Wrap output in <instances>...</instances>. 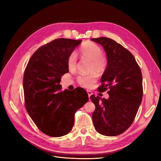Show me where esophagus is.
Here are the masks:
<instances>
[{
  "label": "esophagus",
  "mask_w": 161,
  "mask_h": 161,
  "mask_svg": "<svg viewBox=\"0 0 161 161\" xmlns=\"http://www.w3.org/2000/svg\"><path fill=\"white\" fill-rule=\"evenodd\" d=\"M87 93H88V95H89V99H90V97L92 95V92L91 91H87Z\"/></svg>",
  "instance_id": "1"
}]
</instances>
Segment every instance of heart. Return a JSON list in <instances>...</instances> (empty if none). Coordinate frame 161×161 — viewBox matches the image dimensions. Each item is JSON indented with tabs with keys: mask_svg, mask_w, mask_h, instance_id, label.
I'll return each mask as SVG.
<instances>
[{
	"mask_svg": "<svg viewBox=\"0 0 161 161\" xmlns=\"http://www.w3.org/2000/svg\"><path fill=\"white\" fill-rule=\"evenodd\" d=\"M79 55L82 60L89 62V75H81L78 76L76 81L80 86L89 89L97 80V75H101L108 69V58L102 53V49L96 43L92 42L85 43L79 50ZM78 59L76 53H71L68 57L67 65L69 70H75L76 69Z\"/></svg>",
	"mask_w": 161,
	"mask_h": 161,
	"instance_id": "b5f03b06",
	"label": "heart"
}]
</instances>
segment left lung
<instances>
[{
	"label": "left lung",
	"mask_w": 161,
	"mask_h": 161,
	"mask_svg": "<svg viewBox=\"0 0 161 161\" xmlns=\"http://www.w3.org/2000/svg\"><path fill=\"white\" fill-rule=\"evenodd\" d=\"M91 40L103 46L108 58V69L101 77L98 91H108L109 95L108 99L90 97L95 105L92 121L99 134L118 136L132 124L142 102V72L132 53L120 43L105 37Z\"/></svg>",
	"instance_id": "8db88e82"
}]
</instances>
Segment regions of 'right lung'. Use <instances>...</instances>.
<instances>
[{
	"instance_id": "add662e5",
	"label": "right lung",
	"mask_w": 161,
	"mask_h": 161,
	"mask_svg": "<svg viewBox=\"0 0 161 161\" xmlns=\"http://www.w3.org/2000/svg\"><path fill=\"white\" fill-rule=\"evenodd\" d=\"M81 40L58 38L39 47L24 72L25 107L38 129L52 137L69 133L75 114L89 101L88 94L78 87L61 90V76L69 72L68 57Z\"/></svg>"
}]
</instances>
